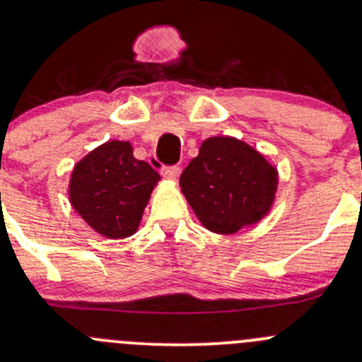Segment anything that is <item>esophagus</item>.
<instances>
[{"label": "esophagus", "instance_id": "esophagus-1", "mask_svg": "<svg viewBox=\"0 0 362 362\" xmlns=\"http://www.w3.org/2000/svg\"><path fill=\"white\" fill-rule=\"evenodd\" d=\"M161 175L165 178H171V180H175V178L180 175V166H165V168L161 170Z\"/></svg>", "mask_w": 362, "mask_h": 362}]
</instances>
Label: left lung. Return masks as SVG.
Here are the masks:
<instances>
[{"label": "left lung", "instance_id": "obj_1", "mask_svg": "<svg viewBox=\"0 0 362 362\" xmlns=\"http://www.w3.org/2000/svg\"><path fill=\"white\" fill-rule=\"evenodd\" d=\"M180 185L206 229L232 234L269 211L277 171L241 140L213 136L182 171Z\"/></svg>", "mask_w": 362, "mask_h": 362}]
</instances>
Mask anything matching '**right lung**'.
Instances as JSON below:
<instances>
[{"instance_id": "add662e5", "label": "right lung", "mask_w": 362, "mask_h": 362, "mask_svg": "<svg viewBox=\"0 0 362 362\" xmlns=\"http://www.w3.org/2000/svg\"><path fill=\"white\" fill-rule=\"evenodd\" d=\"M159 173L133 158L128 142L104 144L76 165L69 196L79 215L105 238H128L139 227Z\"/></svg>"}]
</instances>
